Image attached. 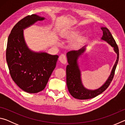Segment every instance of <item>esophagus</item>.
I'll return each instance as SVG.
<instances>
[{"label":"esophagus","mask_w":125,"mask_h":125,"mask_svg":"<svg viewBox=\"0 0 125 125\" xmlns=\"http://www.w3.org/2000/svg\"><path fill=\"white\" fill-rule=\"evenodd\" d=\"M59 60H60V62L62 63H63V64H65L67 62L66 57H65V55L63 54H61L60 57H59Z\"/></svg>","instance_id":"1"}]
</instances>
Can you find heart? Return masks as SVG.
<instances>
[{
	"label": "heart",
	"instance_id": "heart-1",
	"mask_svg": "<svg viewBox=\"0 0 125 125\" xmlns=\"http://www.w3.org/2000/svg\"><path fill=\"white\" fill-rule=\"evenodd\" d=\"M78 32H65V33H64V35H63V37L64 38H66V39H73V38H74L76 36H78ZM84 39H82L81 40H83ZM80 41L79 42H77V43H75L76 45H77L78 44H79V43L80 42Z\"/></svg>",
	"mask_w": 125,
	"mask_h": 125
}]
</instances>
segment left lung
Listing matches in <instances>:
<instances>
[{
  "instance_id": "8db88e82",
  "label": "left lung",
  "mask_w": 125,
  "mask_h": 125,
  "mask_svg": "<svg viewBox=\"0 0 125 125\" xmlns=\"http://www.w3.org/2000/svg\"><path fill=\"white\" fill-rule=\"evenodd\" d=\"M103 31L101 40L107 42L114 48V51L117 54V59L112 69L110 75L105 83L98 89L95 90H90L84 87L81 79V72L78 64V60L80 56L85 52V46L78 51H71L67 53L68 64L66 68V81L68 89L71 95L74 98L79 100L92 99L99 95L106 89L113 79L114 74L117 66L119 51L115 40L112 36L109 29L105 27H101Z\"/></svg>"
}]
</instances>
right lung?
<instances>
[{
  "label": "right lung",
  "instance_id": "1",
  "mask_svg": "<svg viewBox=\"0 0 125 125\" xmlns=\"http://www.w3.org/2000/svg\"><path fill=\"white\" fill-rule=\"evenodd\" d=\"M45 18L32 14L20 20L8 37L6 59L11 77L25 92L37 93L43 90L56 66L58 56L36 52L27 47L24 29Z\"/></svg>",
  "mask_w": 125,
  "mask_h": 125
}]
</instances>
